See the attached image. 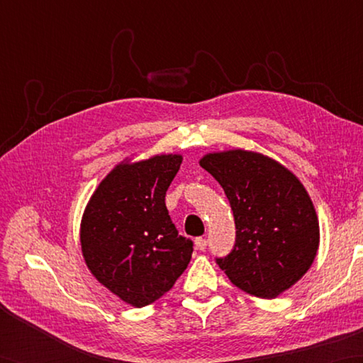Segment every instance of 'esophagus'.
I'll return each instance as SVG.
<instances>
[{"mask_svg": "<svg viewBox=\"0 0 363 363\" xmlns=\"http://www.w3.org/2000/svg\"><path fill=\"white\" fill-rule=\"evenodd\" d=\"M195 245H196V250L204 251L206 246H207V240H206V238H203V237H198L196 240H195Z\"/></svg>", "mask_w": 363, "mask_h": 363, "instance_id": "1", "label": "esophagus"}]
</instances>
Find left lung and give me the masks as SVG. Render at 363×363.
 I'll list each match as a JSON object with an SVG mask.
<instances>
[{
  "label": "left lung",
  "instance_id": "1",
  "mask_svg": "<svg viewBox=\"0 0 363 363\" xmlns=\"http://www.w3.org/2000/svg\"><path fill=\"white\" fill-rule=\"evenodd\" d=\"M199 165L218 181L234 213V248L218 267L250 295L279 296L317 256L320 226L309 194L290 169L259 152H211Z\"/></svg>",
  "mask_w": 363,
  "mask_h": 363
}]
</instances>
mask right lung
Returning <instances> with one entry per match:
<instances>
[{"instance_id": "right-lung-1", "label": "right lung", "mask_w": 363, "mask_h": 363, "mask_svg": "<svg viewBox=\"0 0 363 363\" xmlns=\"http://www.w3.org/2000/svg\"><path fill=\"white\" fill-rule=\"evenodd\" d=\"M182 164L179 154L121 162L84 211L81 248L107 290L134 307L148 306L187 268L194 242L177 235L165 194Z\"/></svg>"}]
</instances>
